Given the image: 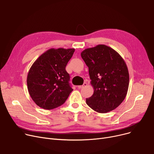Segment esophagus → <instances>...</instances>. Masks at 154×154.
I'll use <instances>...</instances> for the list:
<instances>
[{
    "label": "esophagus",
    "instance_id": "esophagus-1",
    "mask_svg": "<svg viewBox=\"0 0 154 154\" xmlns=\"http://www.w3.org/2000/svg\"><path fill=\"white\" fill-rule=\"evenodd\" d=\"M87 84L86 82H84L82 85H79L78 88H79V89H81V88H83L87 86Z\"/></svg>",
    "mask_w": 154,
    "mask_h": 154
}]
</instances>
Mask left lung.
Returning <instances> with one entry per match:
<instances>
[{
	"mask_svg": "<svg viewBox=\"0 0 154 154\" xmlns=\"http://www.w3.org/2000/svg\"><path fill=\"white\" fill-rule=\"evenodd\" d=\"M81 57L88 67L94 91L86 103L99 113L116 109L125 99L129 85V74L123 58L111 47L97 45L86 48Z\"/></svg>",
	"mask_w": 154,
	"mask_h": 154,
	"instance_id": "obj_1",
	"label": "left lung"
}]
</instances>
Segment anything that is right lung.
<instances>
[{
  "mask_svg": "<svg viewBox=\"0 0 154 154\" xmlns=\"http://www.w3.org/2000/svg\"><path fill=\"white\" fill-rule=\"evenodd\" d=\"M74 48H51L34 62L27 77L29 93L38 106L51 110L58 107L73 91L66 67Z\"/></svg>",
  "mask_w": 154,
  "mask_h": 154,
  "instance_id": "1",
  "label": "right lung"
}]
</instances>
